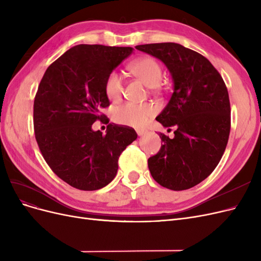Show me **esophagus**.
Segmentation results:
<instances>
[{
  "label": "esophagus",
  "mask_w": 261,
  "mask_h": 261,
  "mask_svg": "<svg viewBox=\"0 0 261 261\" xmlns=\"http://www.w3.org/2000/svg\"><path fill=\"white\" fill-rule=\"evenodd\" d=\"M136 132H137V134H138V136H143L144 134L147 133V130H145V129H137Z\"/></svg>",
  "instance_id": "esophagus-1"
}]
</instances>
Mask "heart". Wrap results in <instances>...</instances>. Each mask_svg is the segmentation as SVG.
I'll return each mask as SVG.
<instances>
[{
    "mask_svg": "<svg viewBox=\"0 0 261 261\" xmlns=\"http://www.w3.org/2000/svg\"><path fill=\"white\" fill-rule=\"evenodd\" d=\"M130 72L140 78L150 88H155L162 80V68L155 59L151 57L139 58L128 66ZM105 90L107 97L112 102L122 99L124 90L123 77L118 72H111L106 81ZM158 108L152 103H125L114 111L116 123L132 127H143L156 114Z\"/></svg>",
    "mask_w": 261,
    "mask_h": 261,
    "instance_id": "b5f03b06",
    "label": "heart"
}]
</instances>
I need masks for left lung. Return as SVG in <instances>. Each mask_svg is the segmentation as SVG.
<instances>
[{
    "instance_id": "obj_1",
    "label": "left lung",
    "mask_w": 261,
    "mask_h": 261,
    "mask_svg": "<svg viewBox=\"0 0 261 261\" xmlns=\"http://www.w3.org/2000/svg\"><path fill=\"white\" fill-rule=\"evenodd\" d=\"M162 61L174 91L155 120L175 127L174 138L160 133L161 149L148 159L153 179L172 191L199 184L216 169L227 145L231 107L226 86L203 55L174 42L137 45Z\"/></svg>"
}]
</instances>
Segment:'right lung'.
I'll return each mask as SVG.
<instances>
[{
	"label": "right lung",
	"instance_id": "right-lung-1",
	"mask_svg": "<svg viewBox=\"0 0 261 261\" xmlns=\"http://www.w3.org/2000/svg\"><path fill=\"white\" fill-rule=\"evenodd\" d=\"M129 46L78 44L45 70L34 102L39 149L61 179L81 191H97L115 177L118 158L137 138L127 126L109 124L92 130L110 106L108 75L130 55Z\"/></svg>",
	"mask_w": 261,
	"mask_h": 261
}]
</instances>
